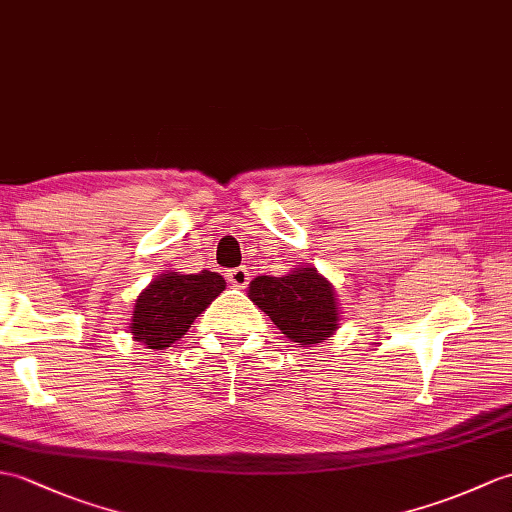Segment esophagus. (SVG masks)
Instances as JSON below:
<instances>
[{"instance_id":"34e87169","label":"esophagus","mask_w":512,"mask_h":512,"mask_svg":"<svg viewBox=\"0 0 512 512\" xmlns=\"http://www.w3.org/2000/svg\"><path fill=\"white\" fill-rule=\"evenodd\" d=\"M227 279L231 285H235V288H246L248 285V279H251V275H248V270L244 266L240 268H233L227 272Z\"/></svg>"}]
</instances>
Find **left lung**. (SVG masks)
<instances>
[{
    "label": "left lung",
    "mask_w": 512,
    "mask_h": 512,
    "mask_svg": "<svg viewBox=\"0 0 512 512\" xmlns=\"http://www.w3.org/2000/svg\"><path fill=\"white\" fill-rule=\"evenodd\" d=\"M248 299L285 338L303 347L325 342L340 325L336 288L314 266H299L283 277H255L248 283Z\"/></svg>",
    "instance_id": "8db88e82"
}]
</instances>
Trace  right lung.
<instances>
[{"instance_id": "obj_1", "label": "right lung", "mask_w": 512, "mask_h": 512, "mask_svg": "<svg viewBox=\"0 0 512 512\" xmlns=\"http://www.w3.org/2000/svg\"><path fill=\"white\" fill-rule=\"evenodd\" d=\"M227 288L222 275L202 270L198 275L163 272L141 292L130 314V336L146 349H168L187 334L194 320Z\"/></svg>"}]
</instances>
